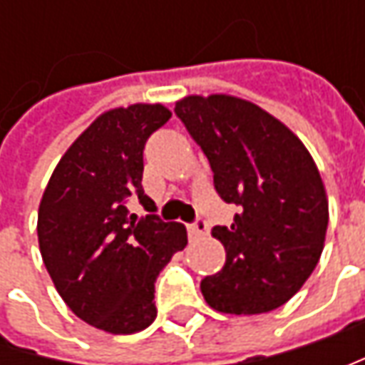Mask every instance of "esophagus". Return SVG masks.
Returning a JSON list of instances; mask_svg holds the SVG:
<instances>
[{
	"mask_svg": "<svg viewBox=\"0 0 365 365\" xmlns=\"http://www.w3.org/2000/svg\"><path fill=\"white\" fill-rule=\"evenodd\" d=\"M187 232H189L190 240H197V237H201V235H205V233L209 232V223H207L205 219L197 217L192 223L187 225Z\"/></svg>",
	"mask_w": 365,
	"mask_h": 365,
	"instance_id": "34e87169",
	"label": "esophagus"
}]
</instances>
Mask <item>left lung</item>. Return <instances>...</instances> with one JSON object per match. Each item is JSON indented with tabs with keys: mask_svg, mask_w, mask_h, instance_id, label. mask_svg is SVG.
I'll return each instance as SVG.
<instances>
[{
	"mask_svg": "<svg viewBox=\"0 0 365 365\" xmlns=\"http://www.w3.org/2000/svg\"><path fill=\"white\" fill-rule=\"evenodd\" d=\"M213 170L232 227L215 225L225 266L201 280L209 307L259 315L292 299L321 258L329 203L309 150L258 106L227 97H185L175 107Z\"/></svg>",
	"mask_w": 365,
	"mask_h": 365,
	"instance_id": "8db88e82",
	"label": "left lung"
}]
</instances>
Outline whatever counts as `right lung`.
I'll return each mask as SVG.
<instances>
[{"label":"right lung","mask_w":365,"mask_h":365,"mask_svg":"<svg viewBox=\"0 0 365 365\" xmlns=\"http://www.w3.org/2000/svg\"><path fill=\"white\" fill-rule=\"evenodd\" d=\"M170 115L140 103L103 113L66 150L40 201L38 244L54 287L78 319L107 333L156 319V278L187 245L185 225L162 221L142 189L144 146ZM130 198L146 218L129 213Z\"/></svg>","instance_id":"add662e5"}]
</instances>
